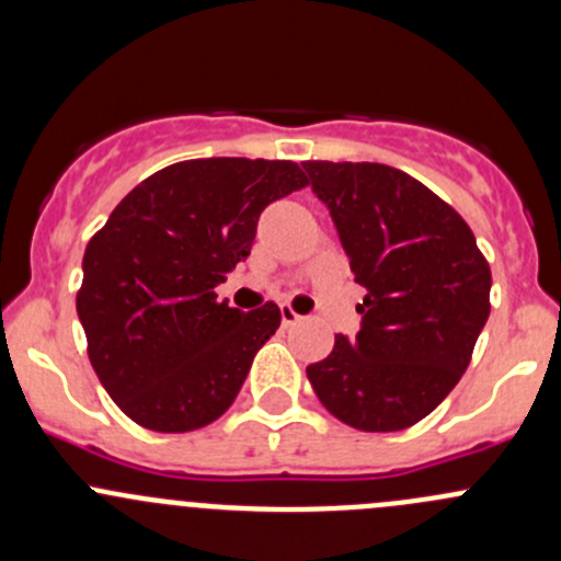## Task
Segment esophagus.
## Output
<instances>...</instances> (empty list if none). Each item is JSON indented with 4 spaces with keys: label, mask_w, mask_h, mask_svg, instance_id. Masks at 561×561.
Here are the masks:
<instances>
[{
    "label": "esophagus",
    "mask_w": 561,
    "mask_h": 561,
    "mask_svg": "<svg viewBox=\"0 0 561 561\" xmlns=\"http://www.w3.org/2000/svg\"><path fill=\"white\" fill-rule=\"evenodd\" d=\"M301 320H304V317L298 314L296 309L287 307V304H285V307H282V325H285V328H293V325H298V322H301Z\"/></svg>",
    "instance_id": "1"
}]
</instances>
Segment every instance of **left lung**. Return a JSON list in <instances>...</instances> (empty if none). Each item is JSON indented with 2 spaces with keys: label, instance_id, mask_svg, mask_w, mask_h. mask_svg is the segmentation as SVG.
Segmentation results:
<instances>
[{
  "label": "left lung",
  "instance_id": "8db88e82",
  "mask_svg": "<svg viewBox=\"0 0 561 561\" xmlns=\"http://www.w3.org/2000/svg\"><path fill=\"white\" fill-rule=\"evenodd\" d=\"M331 211L355 282L360 331L307 366L317 399L360 432H401L437 410L489 320L491 268L461 214L380 162H301Z\"/></svg>",
  "mask_w": 561,
  "mask_h": 561
}]
</instances>
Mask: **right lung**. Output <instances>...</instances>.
Returning a JSON list of instances; mask_svg holds the SVG:
<instances>
[{
  "instance_id": "1",
  "label": "right lung",
  "mask_w": 561,
  "mask_h": 561,
  "mask_svg": "<svg viewBox=\"0 0 561 561\" xmlns=\"http://www.w3.org/2000/svg\"><path fill=\"white\" fill-rule=\"evenodd\" d=\"M307 184L290 160L175 162L92 236L76 309L100 382L138 426L195 432L233 404L282 312H241L214 290L249 257L263 208Z\"/></svg>"
}]
</instances>
